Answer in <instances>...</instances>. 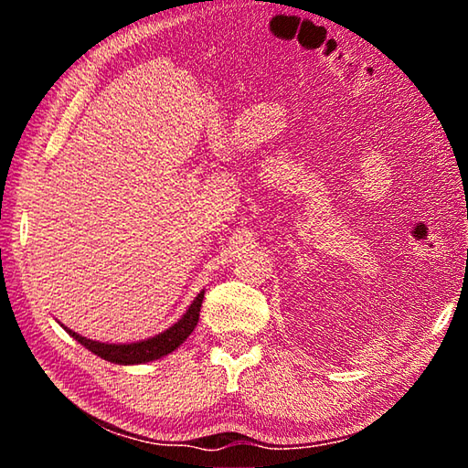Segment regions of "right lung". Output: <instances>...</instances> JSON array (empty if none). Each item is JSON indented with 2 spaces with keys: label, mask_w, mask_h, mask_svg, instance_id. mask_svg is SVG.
Instances as JSON below:
<instances>
[{
  "label": "right lung",
  "mask_w": 468,
  "mask_h": 468,
  "mask_svg": "<svg viewBox=\"0 0 468 468\" xmlns=\"http://www.w3.org/2000/svg\"><path fill=\"white\" fill-rule=\"evenodd\" d=\"M202 299H204V291L194 299V303L189 305V310L184 314L177 324H173L169 330L161 332L148 340H140V343H132V345H107V343H97V340L84 338L78 335L74 330H68L78 343L84 345L89 351L94 355H99L101 359L111 361V363H120V366H133V363H146V361H154L161 359L165 355H169L171 351L184 343V340L192 335L197 318H200V307H202Z\"/></svg>",
  "instance_id": "add662e5"
}]
</instances>
